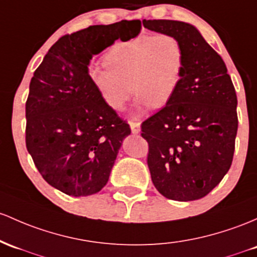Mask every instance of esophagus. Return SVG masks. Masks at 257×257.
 I'll list each match as a JSON object with an SVG mask.
<instances>
[{
	"instance_id": "obj_1",
	"label": "esophagus",
	"mask_w": 257,
	"mask_h": 257,
	"mask_svg": "<svg viewBox=\"0 0 257 257\" xmlns=\"http://www.w3.org/2000/svg\"><path fill=\"white\" fill-rule=\"evenodd\" d=\"M129 125H131L132 133H133V134H138L140 132V123L139 122H134V120H131V122H129Z\"/></svg>"
}]
</instances>
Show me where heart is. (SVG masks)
<instances>
[{"label":"heart","mask_w":257,"mask_h":257,"mask_svg":"<svg viewBox=\"0 0 257 257\" xmlns=\"http://www.w3.org/2000/svg\"><path fill=\"white\" fill-rule=\"evenodd\" d=\"M105 62L107 66L90 69V79L115 111L123 109L133 91L140 109L166 106L176 95L185 70L182 42L165 33L114 42Z\"/></svg>","instance_id":"1"}]
</instances>
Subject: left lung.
Here are the masks:
<instances>
[{
	"mask_svg": "<svg viewBox=\"0 0 257 257\" xmlns=\"http://www.w3.org/2000/svg\"><path fill=\"white\" fill-rule=\"evenodd\" d=\"M143 25L178 38L185 53L176 95L142 123L152 183L167 199H201L232 165L238 131L235 89L222 57L194 25L166 19Z\"/></svg>",
	"mask_w": 257,
	"mask_h": 257,
	"instance_id": "1",
	"label": "left lung"
}]
</instances>
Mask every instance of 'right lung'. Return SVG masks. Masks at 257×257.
I'll return each instance as SVG.
<instances>
[{
	"mask_svg": "<svg viewBox=\"0 0 257 257\" xmlns=\"http://www.w3.org/2000/svg\"><path fill=\"white\" fill-rule=\"evenodd\" d=\"M142 23L122 21L67 34L34 72L25 103V144L42 178L70 196L96 194L108 182L129 124L101 97L90 60Z\"/></svg>",
	"mask_w": 257,
	"mask_h": 257,
	"instance_id": "add662e5",
	"label": "right lung"
}]
</instances>
